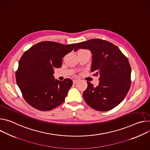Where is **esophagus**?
Masks as SVG:
<instances>
[{
    "mask_svg": "<svg viewBox=\"0 0 150 150\" xmlns=\"http://www.w3.org/2000/svg\"><path fill=\"white\" fill-rule=\"evenodd\" d=\"M78 79H74V80H73V84H75V83H76L78 82Z\"/></svg>",
    "mask_w": 150,
    "mask_h": 150,
    "instance_id": "34e87169",
    "label": "esophagus"
}]
</instances>
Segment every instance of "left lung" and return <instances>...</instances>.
Wrapping results in <instances>:
<instances>
[{
	"mask_svg": "<svg viewBox=\"0 0 150 150\" xmlns=\"http://www.w3.org/2000/svg\"><path fill=\"white\" fill-rule=\"evenodd\" d=\"M86 49L92 54L91 71L99 75L97 87L87 81L83 92L86 103L97 111H110L118 105L131 85V67L127 58L115 45L100 39L78 43L74 51Z\"/></svg>",
	"mask_w": 150,
	"mask_h": 150,
	"instance_id": "left-lung-1",
	"label": "left lung"
}]
</instances>
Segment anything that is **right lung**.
Masks as SVG:
<instances>
[{"instance_id": "right-lung-1", "label": "right lung", "mask_w": 150, "mask_h": 150, "mask_svg": "<svg viewBox=\"0 0 150 150\" xmlns=\"http://www.w3.org/2000/svg\"><path fill=\"white\" fill-rule=\"evenodd\" d=\"M76 44L39 42L26 51L18 63L16 77L23 98L40 111H49L61 105L73 84L71 79H56L54 68L62 65V58L71 52Z\"/></svg>"}]
</instances>
